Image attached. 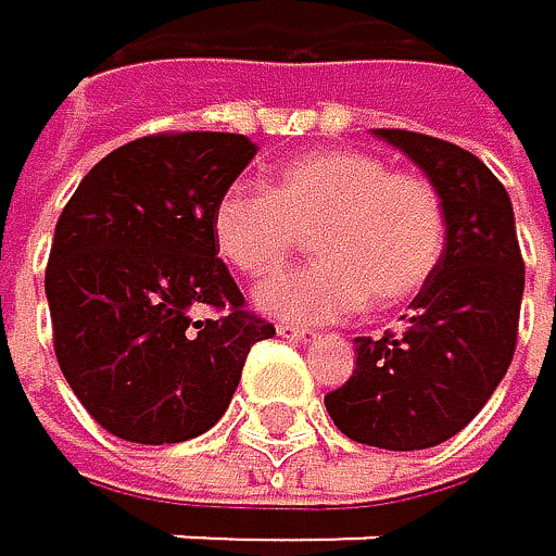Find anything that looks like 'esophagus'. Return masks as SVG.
<instances>
[{
    "label": "esophagus",
    "instance_id": "34e87169",
    "mask_svg": "<svg viewBox=\"0 0 556 556\" xmlns=\"http://www.w3.org/2000/svg\"><path fill=\"white\" fill-rule=\"evenodd\" d=\"M276 333H280V337H290V340H306V337H309L306 327H293V324H280V327H276Z\"/></svg>",
    "mask_w": 556,
    "mask_h": 556
}]
</instances>
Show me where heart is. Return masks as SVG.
Returning <instances> with one entry per match:
<instances>
[{"mask_svg": "<svg viewBox=\"0 0 556 556\" xmlns=\"http://www.w3.org/2000/svg\"><path fill=\"white\" fill-rule=\"evenodd\" d=\"M309 232L316 260L273 276L256 306L296 324L390 309L417 296L443 253V203L430 179L359 149H316L260 189H229L213 210L216 253L243 276L280 269Z\"/></svg>", "mask_w": 556, "mask_h": 556, "instance_id": "obj_1", "label": "heart"}]
</instances>
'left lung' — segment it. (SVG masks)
<instances>
[{
	"label": "left lung",
	"instance_id": "1",
	"mask_svg": "<svg viewBox=\"0 0 556 556\" xmlns=\"http://www.w3.org/2000/svg\"><path fill=\"white\" fill-rule=\"evenodd\" d=\"M443 203L446 243L403 327L356 337L353 377L324 396L337 430L383 451H427L460 433L504 380L523 296V256L504 182L467 149L377 129Z\"/></svg>",
	"mask_w": 556,
	"mask_h": 556
}]
</instances>
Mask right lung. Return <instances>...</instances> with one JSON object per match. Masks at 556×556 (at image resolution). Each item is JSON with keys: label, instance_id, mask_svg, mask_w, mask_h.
I'll list each match as a JSON object with an SVG mask.
<instances>
[{"label": "right lung", "instance_id": "right-lung-1", "mask_svg": "<svg viewBox=\"0 0 556 556\" xmlns=\"http://www.w3.org/2000/svg\"><path fill=\"white\" fill-rule=\"evenodd\" d=\"M256 146L156 132L99 160L62 210L46 266L52 346L89 417L129 443L206 433L253 343L276 330L216 256L213 210ZM210 305L213 320L192 309Z\"/></svg>", "mask_w": 556, "mask_h": 556}]
</instances>
